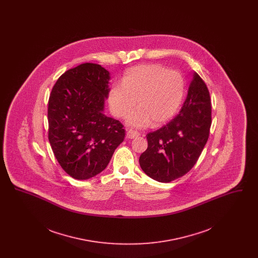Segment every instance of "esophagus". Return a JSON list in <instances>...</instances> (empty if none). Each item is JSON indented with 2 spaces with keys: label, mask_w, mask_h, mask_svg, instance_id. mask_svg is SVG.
I'll return each instance as SVG.
<instances>
[{
  "label": "esophagus",
  "mask_w": 258,
  "mask_h": 258,
  "mask_svg": "<svg viewBox=\"0 0 258 258\" xmlns=\"http://www.w3.org/2000/svg\"><path fill=\"white\" fill-rule=\"evenodd\" d=\"M139 135H140L139 133H137V132H135V131H133V130H128V131L126 132L125 137L128 138V139H133V138H135V137H137V136H139Z\"/></svg>",
  "instance_id": "esophagus-1"
}]
</instances>
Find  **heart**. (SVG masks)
<instances>
[{
	"instance_id": "obj_1",
	"label": "heart",
	"mask_w": 258,
	"mask_h": 258,
	"mask_svg": "<svg viewBox=\"0 0 258 258\" xmlns=\"http://www.w3.org/2000/svg\"><path fill=\"white\" fill-rule=\"evenodd\" d=\"M182 75L159 63L136 66L123 74L122 84H114L108 91L111 113L125 117L137 101L139 106L126 119L133 127H144L168 122L178 110L184 96Z\"/></svg>"
}]
</instances>
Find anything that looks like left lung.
<instances>
[{
    "mask_svg": "<svg viewBox=\"0 0 258 258\" xmlns=\"http://www.w3.org/2000/svg\"><path fill=\"white\" fill-rule=\"evenodd\" d=\"M211 112L208 88L194 73L180 113L147 135V150L139 158L145 174L160 183H169L189 171L207 143Z\"/></svg>",
    "mask_w": 258,
    "mask_h": 258,
    "instance_id": "1",
    "label": "left lung"
}]
</instances>
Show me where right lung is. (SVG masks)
<instances>
[{"label":"right lung","mask_w":258,"mask_h":258,"mask_svg":"<svg viewBox=\"0 0 258 258\" xmlns=\"http://www.w3.org/2000/svg\"><path fill=\"white\" fill-rule=\"evenodd\" d=\"M110 74L86 62L67 71L53 87L48 101V139L61 168L77 180L103 171L125 132L104 114Z\"/></svg>","instance_id":"obj_1"}]
</instances>
